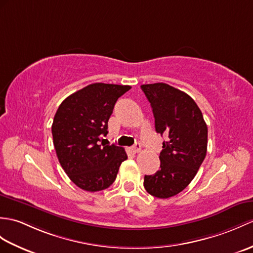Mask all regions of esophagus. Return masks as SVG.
Listing matches in <instances>:
<instances>
[{
	"label": "esophagus",
	"instance_id": "esophagus-1",
	"mask_svg": "<svg viewBox=\"0 0 253 253\" xmlns=\"http://www.w3.org/2000/svg\"><path fill=\"white\" fill-rule=\"evenodd\" d=\"M131 151L133 152V153H139V152L141 151L140 143H136V145H133L132 148H131Z\"/></svg>",
	"mask_w": 253,
	"mask_h": 253
}]
</instances>
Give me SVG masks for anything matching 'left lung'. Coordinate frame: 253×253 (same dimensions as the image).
<instances>
[{"label":"left lung","mask_w":253,"mask_h":253,"mask_svg":"<svg viewBox=\"0 0 253 253\" xmlns=\"http://www.w3.org/2000/svg\"><path fill=\"white\" fill-rule=\"evenodd\" d=\"M155 119V130L168 133L160 154L161 169L144 177L152 196L169 198L191 183L207 153L208 128L196 102L165 83L141 85Z\"/></svg>","instance_id":"1"}]
</instances>
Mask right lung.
I'll use <instances>...</instances> for the list:
<instances>
[{"instance_id": "right-lung-1", "label": "right lung", "mask_w": 253, "mask_h": 253, "mask_svg": "<svg viewBox=\"0 0 253 253\" xmlns=\"http://www.w3.org/2000/svg\"><path fill=\"white\" fill-rule=\"evenodd\" d=\"M130 88L90 84L64 99L57 110L51 126L56 154L68 177L82 190L108 189L127 160L124 148L100 141L107 136L117 99Z\"/></svg>"}]
</instances>
